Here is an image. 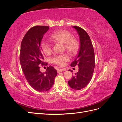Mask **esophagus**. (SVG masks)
Masks as SVG:
<instances>
[{
    "label": "esophagus",
    "mask_w": 122,
    "mask_h": 122,
    "mask_svg": "<svg viewBox=\"0 0 122 122\" xmlns=\"http://www.w3.org/2000/svg\"><path fill=\"white\" fill-rule=\"evenodd\" d=\"M66 69H58L57 70V72L58 73H60L61 72L64 71H66Z\"/></svg>",
    "instance_id": "esophagus-1"
}]
</instances>
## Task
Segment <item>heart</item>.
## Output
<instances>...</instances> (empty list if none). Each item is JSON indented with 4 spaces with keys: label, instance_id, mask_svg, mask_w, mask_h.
<instances>
[{
    "label": "heart",
    "instance_id": "1",
    "mask_svg": "<svg viewBox=\"0 0 122 122\" xmlns=\"http://www.w3.org/2000/svg\"><path fill=\"white\" fill-rule=\"evenodd\" d=\"M50 38L52 41L64 43L66 49L72 54L76 53L79 49V44L78 40L72 36L71 33L68 30H59L51 35ZM41 47L46 55H49L52 52V46L46 41H42L41 43ZM69 60V55L64 53L55 56L52 58V61L59 66H64Z\"/></svg>",
    "mask_w": 122,
    "mask_h": 122
}]
</instances>
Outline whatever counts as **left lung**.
I'll return each mask as SVG.
<instances>
[{
  "label": "left lung",
  "instance_id": "1",
  "mask_svg": "<svg viewBox=\"0 0 122 122\" xmlns=\"http://www.w3.org/2000/svg\"><path fill=\"white\" fill-rule=\"evenodd\" d=\"M79 36L80 46L77 57L71 64L72 67L77 66L78 71L69 80V86L74 90H80L89 83L92 78L95 65L93 44L87 33L79 26H73Z\"/></svg>",
  "mask_w": 122,
  "mask_h": 122
}]
</instances>
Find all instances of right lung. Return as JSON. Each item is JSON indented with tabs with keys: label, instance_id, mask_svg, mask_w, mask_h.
Wrapping results in <instances>:
<instances>
[{
	"label": "right lung",
	"instance_id": "add662e5",
	"mask_svg": "<svg viewBox=\"0 0 122 122\" xmlns=\"http://www.w3.org/2000/svg\"><path fill=\"white\" fill-rule=\"evenodd\" d=\"M49 28L47 26H35L26 33L21 44L20 62L26 79L29 85L38 92L49 90L53 85L57 71L49 66L46 72L40 71V65H45L41 47L44 35Z\"/></svg>",
	"mask_w": 122,
	"mask_h": 122
}]
</instances>
